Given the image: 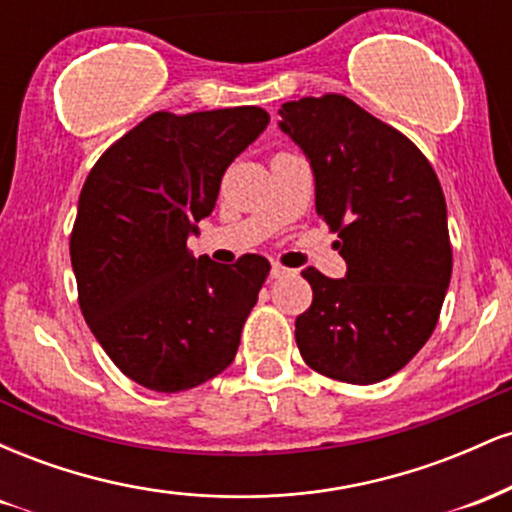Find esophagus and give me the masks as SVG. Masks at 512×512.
<instances>
[{"mask_svg": "<svg viewBox=\"0 0 512 512\" xmlns=\"http://www.w3.org/2000/svg\"><path fill=\"white\" fill-rule=\"evenodd\" d=\"M289 274V269L281 267V264H272V279H284Z\"/></svg>", "mask_w": 512, "mask_h": 512, "instance_id": "1", "label": "esophagus"}]
</instances>
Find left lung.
Segmentation results:
<instances>
[{
  "instance_id": "left-lung-1",
  "label": "left lung",
  "mask_w": 512,
  "mask_h": 512,
  "mask_svg": "<svg viewBox=\"0 0 512 512\" xmlns=\"http://www.w3.org/2000/svg\"><path fill=\"white\" fill-rule=\"evenodd\" d=\"M279 115L310 158L317 216L346 260L344 279L301 272L313 303L296 317L298 351L332 380L380 383L438 325L452 274L443 187L419 146L351 98H301Z\"/></svg>"
}]
</instances>
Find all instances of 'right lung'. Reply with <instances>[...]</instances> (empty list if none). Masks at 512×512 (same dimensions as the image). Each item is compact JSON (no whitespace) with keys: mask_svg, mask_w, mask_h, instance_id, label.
Listing matches in <instances>:
<instances>
[{"mask_svg":"<svg viewBox=\"0 0 512 512\" xmlns=\"http://www.w3.org/2000/svg\"><path fill=\"white\" fill-rule=\"evenodd\" d=\"M267 122L255 105L158 110L108 146L81 187L69 238L81 313L110 361L146 390H190L236 358L272 264L197 260L187 236Z\"/></svg>","mask_w":512,"mask_h":512,"instance_id":"1","label":"right lung"}]
</instances>
